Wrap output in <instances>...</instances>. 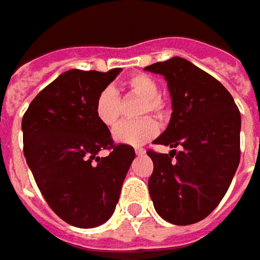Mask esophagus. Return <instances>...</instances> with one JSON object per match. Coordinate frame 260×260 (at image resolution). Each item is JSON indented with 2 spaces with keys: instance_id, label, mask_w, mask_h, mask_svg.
Listing matches in <instances>:
<instances>
[{
  "instance_id": "obj_1",
  "label": "esophagus",
  "mask_w": 260,
  "mask_h": 260,
  "mask_svg": "<svg viewBox=\"0 0 260 260\" xmlns=\"http://www.w3.org/2000/svg\"><path fill=\"white\" fill-rule=\"evenodd\" d=\"M135 154H137V155H142V154H145V150L138 147V148H135Z\"/></svg>"
}]
</instances>
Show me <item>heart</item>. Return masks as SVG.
<instances>
[{
    "instance_id": "b5f03b06",
    "label": "heart",
    "mask_w": 260,
    "mask_h": 260,
    "mask_svg": "<svg viewBox=\"0 0 260 260\" xmlns=\"http://www.w3.org/2000/svg\"><path fill=\"white\" fill-rule=\"evenodd\" d=\"M126 87L132 96L142 100L138 115L145 116L152 113L154 116L163 119L167 115L166 103L158 97L160 87L155 80L145 74H135L126 80ZM94 113L97 119L108 128H113L120 118V100L115 88H103L96 99ZM158 134L157 122L150 116L140 119L137 122H123L113 131V138L120 144L138 147L152 140Z\"/></svg>"
}]
</instances>
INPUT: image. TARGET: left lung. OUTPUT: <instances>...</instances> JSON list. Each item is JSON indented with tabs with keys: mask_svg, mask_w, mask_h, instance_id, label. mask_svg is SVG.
I'll return each instance as SVG.
<instances>
[{
	"mask_svg": "<svg viewBox=\"0 0 260 260\" xmlns=\"http://www.w3.org/2000/svg\"><path fill=\"white\" fill-rule=\"evenodd\" d=\"M145 70L166 78L173 109L167 129L154 140L173 150L147 151L154 163L150 197L163 220L193 224L217 208L240 163V112L218 80L183 58Z\"/></svg>",
	"mask_w": 260,
	"mask_h": 260,
	"instance_id": "obj_1",
	"label": "left lung"
}]
</instances>
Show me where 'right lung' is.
<instances>
[{
  "label": "right lung",
  "instance_id": "1",
  "mask_svg": "<svg viewBox=\"0 0 260 260\" xmlns=\"http://www.w3.org/2000/svg\"><path fill=\"white\" fill-rule=\"evenodd\" d=\"M120 71L61 74L21 120L23 151L36 185L52 211L74 227L91 229L112 217L135 158L134 148L115 144L94 113L99 93ZM103 149L106 157L98 155Z\"/></svg>",
  "mask_w": 260,
  "mask_h": 260
}]
</instances>
